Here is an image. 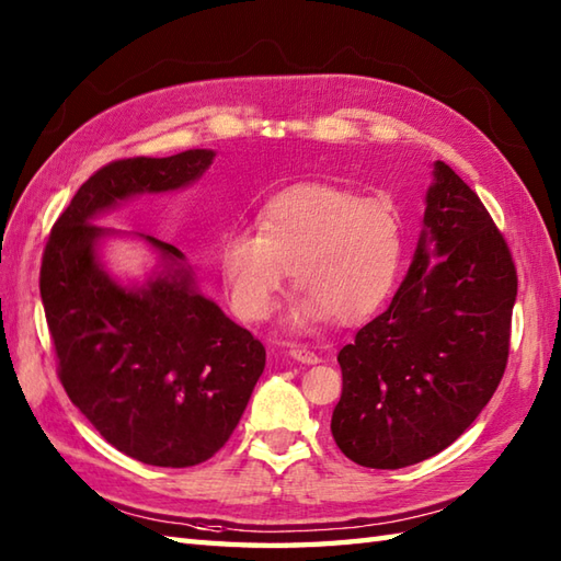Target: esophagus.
Instances as JSON below:
<instances>
[{
  "label": "esophagus",
  "mask_w": 561,
  "mask_h": 561,
  "mask_svg": "<svg viewBox=\"0 0 561 561\" xmlns=\"http://www.w3.org/2000/svg\"><path fill=\"white\" fill-rule=\"evenodd\" d=\"M289 354L294 356L296 362H301V364H318V362H320V356H318L313 350L299 347V344H294V347L289 350Z\"/></svg>",
  "instance_id": "1"
}]
</instances>
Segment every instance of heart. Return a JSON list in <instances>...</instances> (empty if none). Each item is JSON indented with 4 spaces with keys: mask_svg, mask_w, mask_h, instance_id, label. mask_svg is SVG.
Here are the masks:
<instances>
[{
    "mask_svg": "<svg viewBox=\"0 0 561 561\" xmlns=\"http://www.w3.org/2000/svg\"><path fill=\"white\" fill-rule=\"evenodd\" d=\"M400 257L396 205L332 183L282 190L262 205L260 229L241 226L219 245L224 287L248 320L274 313L294 267L304 320L356 323L386 301Z\"/></svg>",
    "mask_w": 561,
    "mask_h": 561,
    "instance_id": "heart-1",
    "label": "heart"
}]
</instances>
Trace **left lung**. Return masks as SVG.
I'll list each match as a JSON object with an SVG mask.
<instances>
[{
	"label": "left lung",
	"instance_id": "left-lung-1",
	"mask_svg": "<svg viewBox=\"0 0 561 561\" xmlns=\"http://www.w3.org/2000/svg\"><path fill=\"white\" fill-rule=\"evenodd\" d=\"M434 178L408 277L337 354L342 398L330 428L364 468H408L448 448L506 371L514 257L478 193L444 161Z\"/></svg>",
	"mask_w": 561,
	"mask_h": 561
}]
</instances>
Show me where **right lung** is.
I'll return each instance as SVG.
<instances>
[{
    "mask_svg": "<svg viewBox=\"0 0 561 561\" xmlns=\"http://www.w3.org/2000/svg\"><path fill=\"white\" fill-rule=\"evenodd\" d=\"M214 151L105 163L59 214L41 262V299L69 400L125 456L159 468L209 460L241 420L265 347L202 296L185 267L147 289L108 279L93 253V214L137 193H163L205 173ZM171 262L175 245L147 236Z\"/></svg>",
    "mask_w": 561,
    "mask_h": 561,
    "instance_id": "add662e5",
    "label": "right lung"
}]
</instances>
